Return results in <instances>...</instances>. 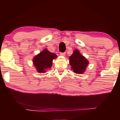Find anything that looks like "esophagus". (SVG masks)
<instances>
[{
	"label": "esophagus",
	"instance_id": "esophagus-1",
	"mask_svg": "<svg viewBox=\"0 0 120 120\" xmlns=\"http://www.w3.org/2000/svg\"><path fill=\"white\" fill-rule=\"evenodd\" d=\"M60 55L61 56H65V52H61V53H60Z\"/></svg>",
	"mask_w": 120,
	"mask_h": 120
}]
</instances>
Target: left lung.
<instances>
[{
  "label": "left lung",
  "mask_w": 120,
  "mask_h": 120,
  "mask_svg": "<svg viewBox=\"0 0 120 120\" xmlns=\"http://www.w3.org/2000/svg\"><path fill=\"white\" fill-rule=\"evenodd\" d=\"M69 64L74 73L81 74L86 70L88 61L84 56L81 55L79 51L75 50L69 57Z\"/></svg>",
  "instance_id": "obj_1"
}]
</instances>
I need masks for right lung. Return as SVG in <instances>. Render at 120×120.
<instances>
[{
    "label": "right lung",
    "instance_id": "1",
    "mask_svg": "<svg viewBox=\"0 0 120 120\" xmlns=\"http://www.w3.org/2000/svg\"><path fill=\"white\" fill-rule=\"evenodd\" d=\"M56 57V54L49 51L47 49H44L34 57L33 62L37 71L40 73H44L52 67V61Z\"/></svg>",
    "mask_w": 120,
    "mask_h": 120
}]
</instances>
